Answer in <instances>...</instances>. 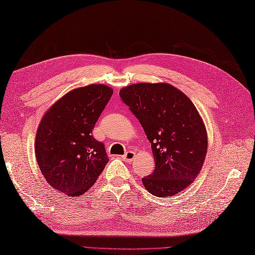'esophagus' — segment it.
<instances>
[{
	"instance_id": "1",
	"label": "esophagus",
	"mask_w": 255,
	"mask_h": 255,
	"mask_svg": "<svg viewBox=\"0 0 255 255\" xmlns=\"http://www.w3.org/2000/svg\"><path fill=\"white\" fill-rule=\"evenodd\" d=\"M122 157L126 162H132L134 160V157H135V153H134L133 151H128Z\"/></svg>"
}]
</instances>
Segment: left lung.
Masks as SVG:
<instances>
[{"mask_svg":"<svg viewBox=\"0 0 255 255\" xmlns=\"http://www.w3.org/2000/svg\"><path fill=\"white\" fill-rule=\"evenodd\" d=\"M120 97L141 123L155 160L142 182L151 194L170 198L189 186L202 169L208 151L204 123L192 101L167 83H137Z\"/></svg>","mask_w":255,"mask_h":255,"instance_id":"8db88e82","label":"left lung"}]
</instances>
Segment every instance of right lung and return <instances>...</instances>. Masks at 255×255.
I'll return each instance as SVG.
<instances>
[{
    "label": "right lung",
    "instance_id": "right-lung-1",
    "mask_svg": "<svg viewBox=\"0 0 255 255\" xmlns=\"http://www.w3.org/2000/svg\"><path fill=\"white\" fill-rule=\"evenodd\" d=\"M112 94L103 84L72 90L42 118L35 137L37 164L61 194L85 193L109 162L104 144L95 140L92 131Z\"/></svg>",
    "mask_w": 255,
    "mask_h": 255
}]
</instances>
